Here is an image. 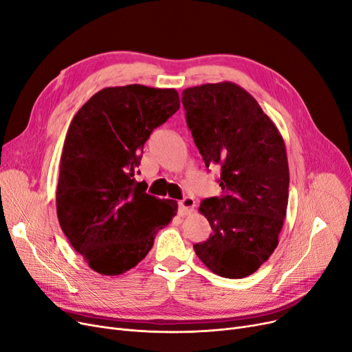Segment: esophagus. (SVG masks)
<instances>
[{
    "label": "esophagus",
    "instance_id": "1",
    "mask_svg": "<svg viewBox=\"0 0 352 352\" xmlns=\"http://www.w3.org/2000/svg\"><path fill=\"white\" fill-rule=\"evenodd\" d=\"M195 201L192 197H184L181 201H178V211L181 216H187V214H191L194 211Z\"/></svg>",
    "mask_w": 352,
    "mask_h": 352
}]
</instances>
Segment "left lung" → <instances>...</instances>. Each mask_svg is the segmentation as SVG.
Segmentation results:
<instances>
[{
	"label": "left lung",
	"instance_id": "obj_1",
	"mask_svg": "<svg viewBox=\"0 0 352 352\" xmlns=\"http://www.w3.org/2000/svg\"><path fill=\"white\" fill-rule=\"evenodd\" d=\"M182 104L206 166H221V194L206 198L198 208L212 232L194 244V252L219 276L246 278L278 248L286 217L283 138L257 100L236 83L187 87Z\"/></svg>",
	"mask_w": 352,
	"mask_h": 352
}]
</instances>
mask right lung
<instances>
[{"label": "right lung", "instance_id": "right-lung-1", "mask_svg": "<svg viewBox=\"0 0 352 352\" xmlns=\"http://www.w3.org/2000/svg\"><path fill=\"white\" fill-rule=\"evenodd\" d=\"M179 109L175 89L104 87L74 115L60 157L56 207L60 227L91 270L116 276L154 246L177 214L174 200L135 181L144 144Z\"/></svg>", "mask_w": 352, "mask_h": 352}]
</instances>
